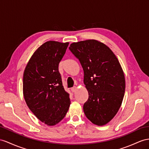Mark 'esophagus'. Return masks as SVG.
I'll return each instance as SVG.
<instances>
[{
    "instance_id": "obj_1",
    "label": "esophagus",
    "mask_w": 149,
    "mask_h": 149,
    "mask_svg": "<svg viewBox=\"0 0 149 149\" xmlns=\"http://www.w3.org/2000/svg\"><path fill=\"white\" fill-rule=\"evenodd\" d=\"M76 90H77V87H76L75 86H74V87H72V88H71V91L72 93H75Z\"/></svg>"
}]
</instances>
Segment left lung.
<instances>
[{
	"instance_id": "1",
	"label": "left lung",
	"mask_w": 149,
	"mask_h": 149,
	"mask_svg": "<svg viewBox=\"0 0 149 149\" xmlns=\"http://www.w3.org/2000/svg\"><path fill=\"white\" fill-rule=\"evenodd\" d=\"M84 70V82L89 93L84 104L85 115L102 126L111 121L123 100L125 79L119 61L107 46L89 40L72 43L68 48Z\"/></svg>"
}]
</instances>
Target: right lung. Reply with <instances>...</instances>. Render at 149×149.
I'll list each match as a JSON object with an SVG mask.
<instances>
[{"instance_id": "1", "label": "right lung", "mask_w": 149, "mask_h": 149, "mask_svg": "<svg viewBox=\"0 0 149 149\" xmlns=\"http://www.w3.org/2000/svg\"><path fill=\"white\" fill-rule=\"evenodd\" d=\"M68 43L49 41L30 58L23 75V94L29 109L41 121L55 125L65 116L70 104L62 85L58 64Z\"/></svg>"}]
</instances>
